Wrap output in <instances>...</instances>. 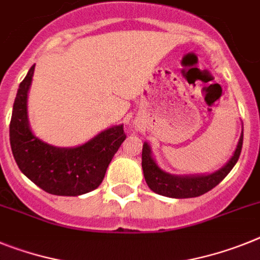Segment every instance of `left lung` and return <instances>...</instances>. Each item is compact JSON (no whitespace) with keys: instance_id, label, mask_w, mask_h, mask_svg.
Masks as SVG:
<instances>
[{"instance_id":"1","label":"left lung","mask_w":260,"mask_h":260,"mask_svg":"<svg viewBox=\"0 0 260 260\" xmlns=\"http://www.w3.org/2000/svg\"><path fill=\"white\" fill-rule=\"evenodd\" d=\"M242 144H243V131L241 139L235 149L234 156L231 157L222 169L208 176H193V177H178L165 173L157 167V164L150 156V148L147 143L143 145V171L144 177L147 181L148 186L157 194L172 198H191L198 197L202 194L208 193L213 187L217 186L223 180L230 171L237 164L238 158L241 156Z\"/></svg>"}]
</instances>
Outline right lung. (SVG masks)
<instances>
[{
	"label": "right lung",
	"mask_w": 260,
	"mask_h": 260,
	"mask_svg": "<svg viewBox=\"0 0 260 260\" xmlns=\"http://www.w3.org/2000/svg\"><path fill=\"white\" fill-rule=\"evenodd\" d=\"M34 66L21 82L10 120V145L26 177L55 196H80L96 189L107 168L125 140L123 125L112 126L76 148H55L34 136L27 121V91Z\"/></svg>",
	"instance_id": "right-lung-1"
}]
</instances>
